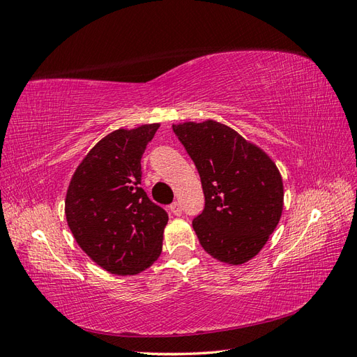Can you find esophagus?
<instances>
[{
	"label": "esophagus",
	"mask_w": 357,
	"mask_h": 357,
	"mask_svg": "<svg viewBox=\"0 0 357 357\" xmlns=\"http://www.w3.org/2000/svg\"><path fill=\"white\" fill-rule=\"evenodd\" d=\"M169 209H170V212L173 213V215H176V217H179L181 213H182V208H181V203L179 202H173L172 205L169 206Z\"/></svg>",
	"instance_id": "1"
}]
</instances>
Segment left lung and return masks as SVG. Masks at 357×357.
Returning a JSON list of instances; mask_svg holds the SVG:
<instances>
[{
	"instance_id": "1",
	"label": "left lung",
	"mask_w": 357,
	"mask_h": 357,
	"mask_svg": "<svg viewBox=\"0 0 357 357\" xmlns=\"http://www.w3.org/2000/svg\"><path fill=\"white\" fill-rule=\"evenodd\" d=\"M173 131L199 170L205 209L192 221L209 256L238 266L256 257L277 229L284 205L278 167L257 145L213 119Z\"/></svg>"
}]
</instances>
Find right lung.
<instances>
[{"label":"right lung","mask_w":357,"mask_h":357,"mask_svg":"<svg viewBox=\"0 0 357 357\" xmlns=\"http://www.w3.org/2000/svg\"><path fill=\"white\" fill-rule=\"evenodd\" d=\"M158 127L112 131L80 161L67 188L66 218L77 245L110 273H140L162 250L169 217L140 187V158Z\"/></svg>","instance_id":"1"}]
</instances>
